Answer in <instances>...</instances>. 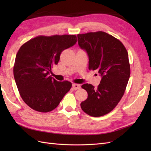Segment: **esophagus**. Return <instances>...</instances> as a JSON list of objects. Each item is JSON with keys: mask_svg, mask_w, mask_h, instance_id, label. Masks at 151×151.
Instances as JSON below:
<instances>
[{"mask_svg": "<svg viewBox=\"0 0 151 151\" xmlns=\"http://www.w3.org/2000/svg\"><path fill=\"white\" fill-rule=\"evenodd\" d=\"M72 87L74 89H78L81 88V85L80 84H73Z\"/></svg>", "mask_w": 151, "mask_h": 151, "instance_id": "esophagus-1", "label": "esophagus"}]
</instances>
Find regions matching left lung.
Listing matches in <instances>:
<instances>
[{"label": "left lung", "mask_w": 151, "mask_h": 151, "mask_svg": "<svg viewBox=\"0 0 151 151\" xmlns=\"http://www.w3.org/2000/svg\"><path fill=\"white\" fill-rule=\"evenodd\" d=\"M78 43L89 58V69L101 77L97 89L84 84L88 98L81 102L85 113L93 117L108 114L124 95L130 75L129 54L119 40L104 32L78 34Z\"/></svg>", "instance_id": "obj_1"}]
</instances>
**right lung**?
<instances>
[{
  "instance_id": "right-lung-1",
  "label": "right lung",
  "mask_w": 151,
  "mask_h": 151,
  "mask_svg": "<svg viewBox=\"0 0 151 151\" xmlns=\"http://www.w3.org/2000/svg\"><path fill=\"white\" fill-rule=\"evenodd\" d=\"M77 42L75 35L37 36L21 47L14 67L15 81L21 98L28 106L40 112L55 109L72 84L50 76L62 51Z\"/></svg>"
}]
</instances>
